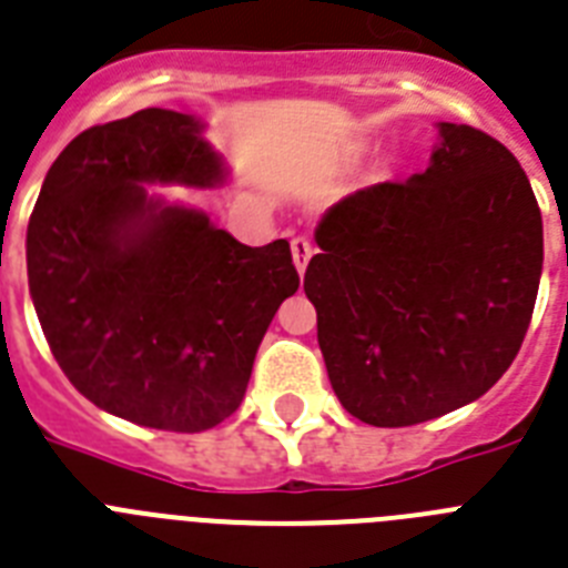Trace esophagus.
<instances>
[{"label":"esophagus","mask_w":568,"mask_h":568,"mask_svg":"<svg viewBox=\"0 0 568 568\" xmlns=\"http://www.w3.org/2000/svg\"><path fill=\"white\" fill-rule=\"evenodd\" d=\"M293 261H295V270H298V275H304V270H307L310 258H313V244H310L307 237H293Z\"/></svg>","instance_id":"34e87169"}]
</instances>
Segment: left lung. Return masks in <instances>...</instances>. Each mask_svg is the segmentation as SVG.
I'll return each mask as SVG.
<instances>
[{"label":"left lung","instance_id":"obj_1","mask_svg":"<svg viewBox=\"0 0 568 568\" xmlns=\"http://www.w3.org/2000/svg\"><path fill=\"white\" fill-rule=\"evenodd\" d=\"M423 174L333 203L304 273L347 414L405 428L479 399L515 362L542 273V217L500 140L436 123Z\"/></svg>","mask_w":568,"mask_h":568}]
</instances>
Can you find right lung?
Wrapping results in <instances>:
<instances>
[{
  "label": "right lung",
  "instance_id": "1",
  "mask_svg": "<svg viewBox=\"0 0 568 568\" xmlns=\"http://www.w3.org/2000/svg\"><path fill=\"white\" fill-rule=\"evenodd\" d=\"M226 178L201 120L172 109L85 129L48 169L28 287L57 365L97 408L195 434L244 399L261 338L298 290L290 244L246 246L145 189Z\"/></svg>",
  "mask_w": 568,
  "mask_h": 568
}]
</instances>
